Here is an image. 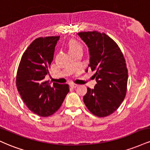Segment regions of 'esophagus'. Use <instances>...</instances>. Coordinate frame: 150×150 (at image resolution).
I'll use <instances>...</instances> for the list:
<instances>
[{"label":"esophagus","mask_w":150,"mask_h":150,"mask_svg":"<svg viewBox=\"0 0 150 150\" xmlns=\"http://www.w3.org/2000/svg\"><path fill=\"white\" fill-rule=\"evenodd\" d=\"M77 86L78 85H76V84H71L70 85V87H72V88H76Z\"/></svg>","instance_id":"1"}]
</instances>
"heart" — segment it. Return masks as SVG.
I'll return each instance as SVG.
<instances>
[{
    "instance_id": "heart-1",
    "label": "heart",
    "mask_w": 150,
    "mask_h": 150,
    "mask_svg": "<svg viewBox=\"0 0 150 150\" xmlns=\"http://www.w3.org/2000/svg\"><path fill=\"white\" fill-rule=\"evenodd\" d=\"M69 46V51H72V50L77 49V48H80V46L77 43L73 42V41L69 43V46Z\"/></svg>"
}]
</instances>
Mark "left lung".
Returning <instances> with one entry per match:
<instances>
[{"instance_id":"8db88e82","label":"left lung","mask_w":150,"mask_h":150,"mask_svg":"<svg viewBox=\"0 0 150 150\" xmlns=\"http://www.w3.org/2000/svg\"><path fill=\"white\" fill-rule=\"evenodd\" d=\"M77 34L89 48L88 66L96 71L97 84L94 89L87 88L84 103L94 116H109L126 94L128 75L124 56L118 44L105 33L93 31Z\"/></svg>"}]
</instances>
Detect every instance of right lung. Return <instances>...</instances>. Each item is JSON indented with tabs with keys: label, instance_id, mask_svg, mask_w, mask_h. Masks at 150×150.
I'll use <instances>...</instances> for the list:
<instances>
[{
	"label": "right lung",
	"instance_id": "obj_1",
	"mask_svg": "<svg viewBox=\"0 0 150 150\" xmlns=\"http://www.w3.org/2000/svg\"><path fill=\"white\" fill-rule=\"evenodd\" d=\"M60 36L39 37L22 55L16 77L17 88L31 111L42 117L51 116L63 104L69 85L44 80L53 59L55 46Z\"/></svg>",
	"mask_w": 150,
	"mask_h": 150
}]
</instances>
